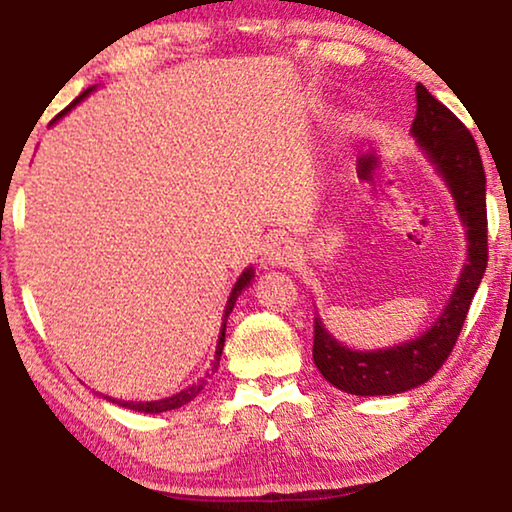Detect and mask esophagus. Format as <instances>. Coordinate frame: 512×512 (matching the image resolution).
<instances>
[{
	"label": "esophagus",
	"instance_id": "esophagus-1",
	"mask_svg": "<svg viewBox=\"0 0 512 512\" xmlns=\"http://www.w3.org/2000/svg\"><path fill=\"white\" fill-rule=\"evenodd\" d=\"M297 248H294L292 241L287 239H276L266 246V262L271 266H290L297 259Z\"/></svg>",
	"mask_w": 512,
	"mask_h": 512
}]
</instances>
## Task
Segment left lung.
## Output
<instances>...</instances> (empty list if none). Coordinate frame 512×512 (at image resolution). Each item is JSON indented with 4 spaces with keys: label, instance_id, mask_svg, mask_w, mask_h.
<instances>
[{
    "label": "left lung",
    "instance_id": "8db88e82",
    "mask_svg": "<svg viewBox=\"0 0 512 512\" xmlns=\"http://www.w3.org/2000/svg\"><path fill=\"white\" fill-rule=\"evenodd\" d=\"M417 115L413 136L427 150L431 162L441 171L455 194L469 236V264L464 266L457 290L434 327L415 341L390 350L357 352L345 348L327 334L320 318H315L313 362L318 371L338 390L357 397L399 394L427 383L445 364L464 327L473 294L487 269V201L485 169L475 139L462 120L431 92L417 83Z\"/></svg>",
    "mask_w": 512,
    "mask_h": 512
}]
</instances>
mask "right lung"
I'll list each match as a JSON object with an SVG mask.
<instances>
[{
    "instance_id": "obj_1",
    "label": "right lung",
    "mask_w": 512,
    "mask_h": 512,
    "mask_svg": "<svg viewBox=\"0 0 512 512\" xmlns=\"http://www.w3.org/2000/svg\"><path fill=\"white\" fill-rule=\"evenodd\" d=\"M92 92V88H88L85 92H81V95H78L74 102H71L67 109H64L60 115H55V120L57 118H62L64 113L67 111H71L74 109V106L81 102V99L85 97V95H90ZM250 280H253V269H246L241 273V278L236 280V285H234V290H232V294H229V301H227V308H225V318H229V313H232V308H234V304H236V299H239V294H241V290L243 287H246ZM225 329H227V320L222 322V331H220V338H218V348H215V362H213V369H211V373H215L218 371V366H220V357H222V345H225ZM211 373H206V378H211ZM204 383L206 380H201V383H197V385H192V387H187V390H183V392H178V394H174V397H169V399H160V401H146V403H141V401H118L120 406H125V408H132V410H141V413H164V410H174V408H181V406H185L187 401H192L194 397H197V394L204 390ZM115 401V399H113Z\"/></svg>"
}]
</instances>
